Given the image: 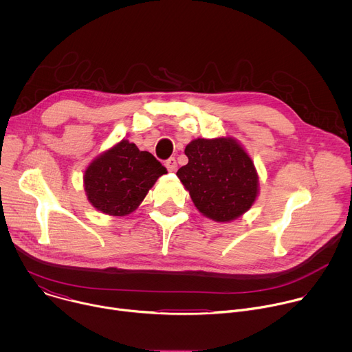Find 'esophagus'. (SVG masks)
I'll list each match as a JSON object with an SVG mask.
<instances>
[{"instance_id":"1","label":"esophagus","mask_w":352,"mask_h":352,"mask_svg":"<svg viewBox=\"0 0 352 352\" xmlns=\"http://www.w3.org/2000/svg\"><path fill=\"white\" fill-rule=\"evenodd\" d=\"M164 166L167 167V170H168L170 173L177 171V160H175L174 157H170V159L166 162V164H164Z\"/></svg>"}]
</instances>
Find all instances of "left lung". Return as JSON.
<instances>
[{
	"mask_svg": "<svg viewBox=\"0 0 352 352\" xmlns=\"http://www.w3.org/2000/svg\"><path fill=\"white\" fill-rule=\"evenodd\" d=\"M185 155L188 164L177 177L205 217L230 223L252 208L259 195V175L236 139L197 138L186 144Z\"/></svg>",
	"mask_w": 352,
	"mask_h": 352,
	"instance_id": "8db88e82",
	"label": "left lung"
}]
</instances>
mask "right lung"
Wrapping results in <instances>:
<instances>
[{
    "instance_id": "1",
    "label": "right lung",
    "mask_w": 352,
    "mask_h": 352,
    "mask_svg": "<svg viewBox=\"0 0 352 352\" xmlns=\"http://www.w3.org/2000/svg\"><path fill=\"white\" fill-rule=\"evenodd\" d=\"M166 173L152 153L122 139L91 160L83 174V186L93 208L122 217L139 208L148 189Z\"/></svg>"
}]
</instances>
